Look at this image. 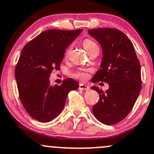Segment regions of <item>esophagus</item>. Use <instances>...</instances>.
I'll return each mask as SVG.
<instances>
[{"mask_svg": "<svg viewBox=\"0 0 154 154\" xmlns=\"http://www.w3.org/2000/svg\"><path fill=\"white\" fill-rule=\"evenodd\" d=\"M89 88H90V87L88 86V85H85V84H82V83L79 84V89L80 90L88 91V90H89Z\"/></svg>", "mask_w": 154, "mask_h": 154, "instance_id": "esophagus-1", "label": "esophagus"}]
</instances>
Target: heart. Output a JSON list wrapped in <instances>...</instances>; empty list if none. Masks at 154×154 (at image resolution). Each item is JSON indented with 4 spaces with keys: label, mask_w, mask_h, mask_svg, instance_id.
<instances>
[{
    "label": "heart",
    "mask_w": 154,
    "mask_h": 154,
    "mask_svg": "<svg viewBox=\"0 0 154 154\" xmlns=\"http://www.w3.org/2000/svg\"><path fill=\"white\" fill-rule=\"evenodd\" d=\"M82 45H83L84 48L86 49V51H88V53L91 52V51H94V50H99V46L97 43L95 41H94L93 40L89 38H86L82 41ZM71 48H72V46H69V47L67 48L66 51V55H68L69 54L71 51ZM72 77H75V78L80 79V80H85L87 77L86 73L84 72H81V71H77V72L72 73Z\"/></svg>",
    "instance_id": "heart-1"
}]
</instances>
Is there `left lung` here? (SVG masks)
Returning <instances> with one entry per match:
<instances>
[{"instance_id":"1","label":"left lung","mask_w":154,"mask_h":154,"mask_svg":"<svg viewBox=\"0 0 154 154\" xmlns=\"http://www.w3.org/2000/svg\"><path fill=\"white\" fill-rule=\"evenodd\" d=\"M88 32L100 43L103 54L101 69L94 74L92 82H105L109 85L106 92L92 86L100 94V100L92 110L100 122L111 125L127 116L140 94V61L131 41L120 30L100 28Z\"/></svg>"}]
</instances>
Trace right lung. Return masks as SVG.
Listing matches in <instances>:
<instances>
[{
  "instance_id": "1",
  "label": "right lung",
  "mask_w": 154,
  "mask_h": 154,
  "mask_svg": "<svg viewBox=\"0 0 154 154\" xmlns=\"http://www.w3.org/2000/svg\"><path fill=\"white\" fill-rule=\"evenodd\" d=\"M82 29H49L26 44L14 70L19 98L29 115L39 122H48L62 111L69 91L78 88L72 78L61 85L50 84V74L60 70L66 48Z\"/></svg>"
}]
</instances>
